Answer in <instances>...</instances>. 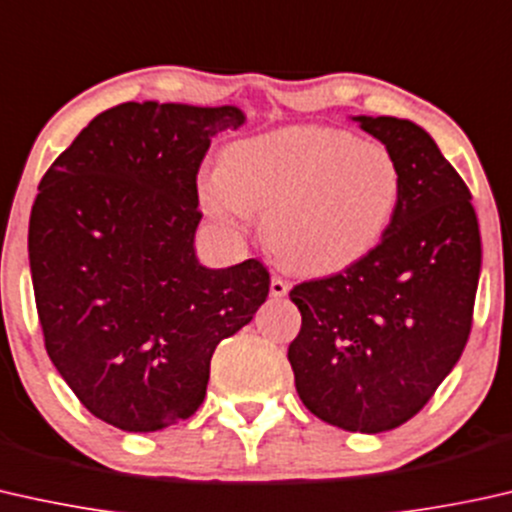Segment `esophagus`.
Listing matches in <instances>:
<instances>
[{
  "instance_id": "esophagus-1",
  "label": "esophagus",
  "mask_w": 512,
  "mask_h": 512,
  "mask_svg": "<svg viewBox=\"0 0 512 512\" xmlns=\"http://www.w3.org/2000/svg\"><path fill=\"white\" fill-rule=\"evenodd\" d=\"M288 288H291V286H288L286 279L272 277V281H270V295H272V298H286Z\"/></svg>"
}]
</instances>
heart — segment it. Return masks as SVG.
I'll return each instance as SVG.
<instances>
[{
	"mask_svg": "<svg viewBox=\"0 0 512 512\" xmlns=\"http://www.w3.org/2000/svg\"><path fill=\"white\" fill-rule=\"evenodd\" d=\"M399 168L379 143L328 127H288L233 143L198 198L226 238L263 212V238L286 268L337 272L369 254L399 203Z\"/></svg>",
	"mask_w": 512,
	"mask_h": 512,
	"instance_id": "obj_1",
	"label": "heart"
}]
</instances>
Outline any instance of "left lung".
Masks as SVG:
<instances>
[{
	"label": "left lung",
	"instance_id": "left-lung-1",
	"mask_svg": "<svg viewBox=\"0 0 512 512\" xmlns=\"http://www.w3.org/2000/svg\"><path fill=\"white\" fill-rule=\"evenodd\" d=\"M353 120L395 157L399 203L369 254L291 288L302 328L288 362L316 418L379 434L416 416L462 355L483 249L471 191L425 129Z\"/></svg>",
	"mask_w": 512,
	"mask_h": 512
}]
</instances>
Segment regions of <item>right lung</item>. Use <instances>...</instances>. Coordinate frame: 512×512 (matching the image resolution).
I'll list each match as a JSON object with an SVG mask.
<instances>
[{"label":"right lung","mask_w":512,"mask_h":512,"mask_svg":"<svg viewBox=\"0 0 512 512\" xmlns=\"http://www.w3.org/2000/svg\"><path fill=\"white\" fill-rule=\"evenodd\" d=\"M235 106L120 103L46 170L29 217V270L46 351L80 404L124 432H157L203 404L221 339L270 291L249 258L198 263L196 177Z\"/></svg>","instance_id":"add662e5"}]
</instances>
